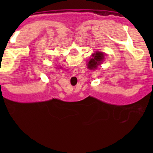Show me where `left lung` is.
Masks as SVG:
<instances>
[{"instance_id": "left-lung-1", "label": "left lung", "mask_w": 153, "mask_h": 153, "mask_svg": "<svg viewBox=\"0 0 153 153\" xmlns=\"http://www.w3.org/2000/svg\"><path fill=\"white\" fill-rule=\"evenodd\" d=\"M92 58L89 60L87 63V67L90 70H95L97 68L99 65H100L101 63L104 60V53L102 52H97L94 53L91 55Z\"/></svg>"}]
</instances>
